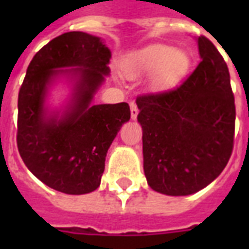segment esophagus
Listing matches in <instances>:
<instances>
[{
  "instance_id": "obj_1",
  "label": "esophagus",
  "mask_w": 249,
  "mask_h": 249,
  "mask_svg": "<svg viewBox=\"0 0 249 249\" xmlns=\"http://www.w3.org/2000/svg\"><path fill=\"white\" fill-rule=\"evenodd\" d=\"M129 105H130V117H132L133 120H136L137 114H139V108H137V104H136L135 101H132Z\"/></svg>"
}]
</instances>
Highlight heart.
Segmentation results:
<instances>
[{
  "instance_id": "heart-1",
  "label": "heart",
  "mask_w": 249,
  "mask_h": 249,
  "mask_svg": "<svg viewBox=\"0 0 249 249\" xmlns=\"http://www.w3.org/2000/svg\"><path fill=\"white\" fill-rule=\"evenodd\" d=\"M189 65L191 58L185 52L155 44L128 54L121 62V71L132 80L153 74L152 85L157 89H167L185 76Z\"/></svg>"
}]
</instances>
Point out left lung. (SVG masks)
Listing matches in <instances>:
<instances>
[{
  "label": "left lung",
  "instance_id": "left-lung-1",
  "mask_svg": "<svg viewBox=\"0 0 249 249\" xmlns=\"http://www.w3.org/2000/svg\"><path fill=\"white\" fill-rule=\"evenodd\" d=\"M197 42L201 61L178 87L136 98L145 178L152 189L171 196L192 195L212 183L233 149L228 66L207 37Z\"/></svg>",
  "mask_w": 249,
  "mask_h": 249
}]
</instances>
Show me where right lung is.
Segmentation results:
<instances>
[{"label":"right lung","instance_id":"1","mask_svg":"<svg viewBox=\"0 0 249 249\" xmlns=\"http://www.w3.org/2000/svg\"><path fill=\"white\" fill-rule=\"evenodd\" d=\"M110 51L98 37L68 32L53 38L30 61L18 92L17 146L25 165L48 187L84 195L101 183L105 156L121 125L130 119L126 103L90 105L109 74ZM80 76L75 105L60 122L46 119V87L58 67Z\"/></svg>","mask_w":249,"mask_h":249}]
</instances>
